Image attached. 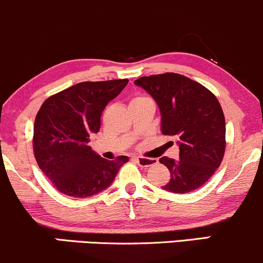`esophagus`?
I'll return each mask as SVG.
<instances>
[{
    "label": "esophagus",
    "instance_id": "esophagus-1",
    "mask_svg": "<svg viewBox=\"0 0 263 263\" xmlns=\"http://www.w3.org/2000/svg\"><path fill=\"white\" fill-rule=\"evenodd\" d=\"M135 159L137 161V163L141 165V167H151V165L156 164V163H157L156 159L144 158V157H136Z\"/></svg>",
    "mask_w": 263,
    "mask_h": 263
}]
</instances>
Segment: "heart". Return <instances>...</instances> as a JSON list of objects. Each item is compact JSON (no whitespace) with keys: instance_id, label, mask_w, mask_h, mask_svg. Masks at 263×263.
<instances>
[{"instance_id":"b5f03b06","label":"heart","mask_w":263,"mask_h":263,"mask_svg":"<svg viewBox=\"0 0 263 263\" xmlns=\"http://www.w3.org/2000/svg\"><path fill=\"white\" fill-rule=\"evenodd\" d=\"M140 99H143V96H137V98H135L134 100H132L131 102H134V101H137V100H140Z\"/></svg>"}]
</instances>
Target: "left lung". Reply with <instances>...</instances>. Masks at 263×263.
I'll return each instance as SVG.
<instances>
[{
	"mask_svg": "<svg viewBox=\"0 0 263 263\" xmlns=\"http://www.w3.org/2000/svg\"><path fill=\"white\" fill-rule=\"evenodd\" d=\"M158 104L162 134L179 137V159L162 157L171 179L162 188L184 194L204 185L224 158L225 117L209 89L177 73L142 77L135 80Z\"/></svg>",
	"mask_w": 263,
	"mask_h": 263,
	"instance_id": "8db88e82",
	"label": "left lung"
}]
</instances>
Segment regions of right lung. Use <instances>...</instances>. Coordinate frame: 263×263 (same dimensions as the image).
Here are the masks:
<instances>
[{
    "label": "right lung",
    "mask_w": 263,
    "mask_h": 263,
    "mask_svg": "<svg viewBox=\"0 0 263 263\" xmlns=\"http://www.w3.org/2000/svg\"><path fill=\"white\" fill-rule=\"evenodd\" d=\"M128 79L84 81L54 93L42 104L34 120L33 152L43 173L58 192L74 198L91 197L114 182L126 156L107 161L89 146L98 134L108 101Z\"/></svg>",
    "instance_id": "obj_1"
}]
</instances>
